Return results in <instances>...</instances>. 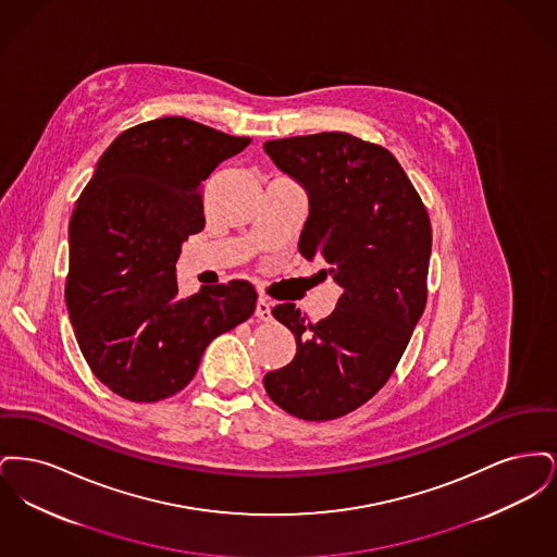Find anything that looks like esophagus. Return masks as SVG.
<instances>
[{
    "label": "esophagus",
    "mask_w": 557,
    "mask_h": 557,
    "mask_svg": "<svg viewBox=\"0 0 557 557\" xmlns=\"http://www.w3.org/2000/svg\"><path fill=\"white\" fill-rule=\"evenodd\" d=\"M255 315L261 319V321H269V319H271V305H269V300L263 298V296L257 300V309H255Z\"/></svg>",
    "instance_id": "34e87169"
}]
</instances>
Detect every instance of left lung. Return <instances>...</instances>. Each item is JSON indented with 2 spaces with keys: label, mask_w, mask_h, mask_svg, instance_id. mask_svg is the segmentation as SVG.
I'll return each instance as SVG.
<instances>
[{
  "label": "left lung",
  "mask_w": 557,
  "mask_h": 557,
  "mask_svg": "<svg viewBox=\"0 0 557 557\" xmlns=\"http://www.w3.org/2000/svg\"><path fill=\"white\" fill-rule=\"evenodd\" d=\"M275 166L305 187L309 216L298 250L323 259L343 288L336 309L311 323L292 302L271 313L296 355L263 380L267 395L309 422L343 418L393 375L425 307L430 216L398 160L350 133L265 141Z\"/></svg>",
  "instance_id": "1"
}]
</instances>
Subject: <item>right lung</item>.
I'll list each match as a JSON object with an SVG mask.
<instances>
[{"instance_id": "add662e5", "label": "right lung", "mask_w": 557, "mask_h": 557, "mask_svg": "<svg viewBox=\"0 0 557 557\" xmlns=\"http://www.w3.org/2000/svg\"><path fill=\"white\" fill-rule=\"evenodd\" d=\"M248 144L184 116L148 121L108 146L83 189L64 298L87 366L119 397H173L211 341L255 313L244 280L177 298L175 275L182 244L205 227L200 187Z\"/></svg>"}]
</instances>
